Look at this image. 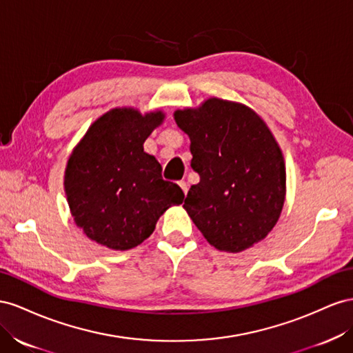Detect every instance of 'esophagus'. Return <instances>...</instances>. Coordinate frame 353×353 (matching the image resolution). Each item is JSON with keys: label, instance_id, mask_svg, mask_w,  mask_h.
I'll return each mask as SVG.
<instances>
[{"label": "esophagus", "instance_id": "1", "mask_svg": "<svg viewBox=\"0 0 353 353\" xmlns=\"http://www.w3.org/2000/svg\"><path fill=\"white\" fill-rule=\"evenodd\" d=\"M179 186H180V188H182V190H183V194L186 195V194H188V189H189V188H188V183L185 182V180H180V182H179Z\"/></svg>", "mask_w": 353, "mask_h": 353}]
</instances>
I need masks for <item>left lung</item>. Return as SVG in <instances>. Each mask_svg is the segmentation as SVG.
Returning a JSON list of instances; mask_svg holds the SVG:
<instances>
[{
	"instance_id": "8db88e82",
	"label": "left lung",
	"mask_w": 353,
	"mask_h": 353,
	"mask_svg": "<svg viewBox=\"0 0 353 353\" xmlns=\"http://www.w3.org/2000/svg\"><path fill=\"white\" fill-rule=\"evenodd\" d=\"M190 139V167L199 174L185 210L208 243L239 253L275 226L285 198V164L274 136L250 108L208 99L176 110Z\"/></svg>"
}]
</instances>
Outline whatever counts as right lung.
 Here are the masks:
<instances>
[{"instance_id":"right-lung-1","label":"right lung","mask_w":353,"mask_h":353,"mask_svg":"<svg viewBox=\"0 0 353 353\" xmlns=\"http://www.w3.org/2000/svg\"><path fill=\"white\" fill-rule=\"evenodd\" d=\"M161 112L140 115L112 109L88 128L65 171L70 213L84 234L112 250L139 245L164 211L185 194L161 176L163 167L143 143L161 124Z\"/></svg>"}]
</instances>
